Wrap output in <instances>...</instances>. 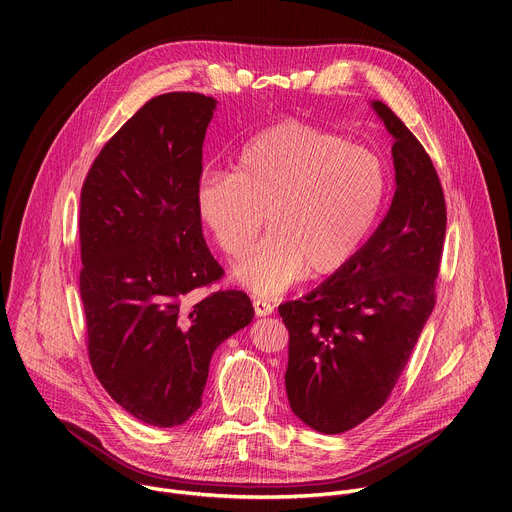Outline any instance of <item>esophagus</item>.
<instances>
[{
  "mask_svg": "<svg viewBox=\"0 0 512 512\" xmlns=\"http://www.w3.org/2000/svg\"><path fill=\"white\" fill-rule=\"evenodd\" d=\"M255 310H257L259 314H267V312L271 310V304H269L265 298L257 296V298H255Z\"/></svg>",
  "mask_w": 512,
  "mask_h": 512,
  "instance_id": "esophagus-1",
  "label": "esophagus"
}]
</instances>
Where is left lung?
<instances>
[{"label":"left lung","mask_w":512,"mask_h":512,"mask_svg":"<svg viewBox=\"0 0 512 512\" xmlns=\"http://www.w3.org/2000/svg\"><path fill=\"white\" fill-rule=\"evenodd\" d=\"M214 109L190 91L150 99L103 145L81 190L91 367L125 411L158 427L202 405L212 352L253 320L245 291H206L225 275L202 237L198 196Z\"/></svg>","instance_id":"obj_1"}]
</instances>
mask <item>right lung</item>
<instances>
[{"label": "right lung", "instance_id": "1", "mask_svg": "<svg viewBox=\"0 0 512 512\" xmlns=\"http://www.w3.org/2000/svg\"><path fill=\"white\" fill-rule=\"evenodd\" d=\"M397 190L375 235L308 296L279 306L285 391L304 423L342 433L385 405L435 306L446 200L423 145L383 103Z\"/></svg>", "mask_w": 512, "mask_h": 512}]
</instances>
